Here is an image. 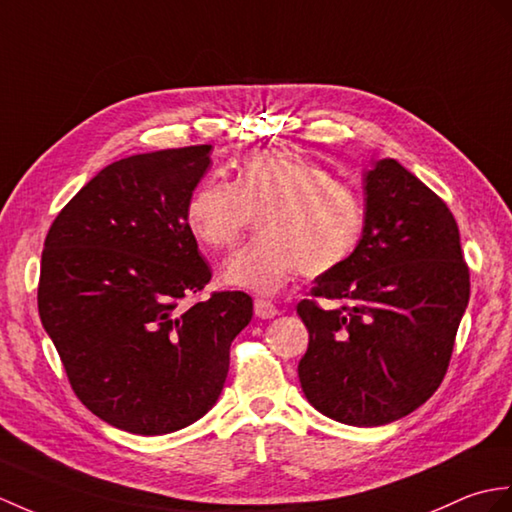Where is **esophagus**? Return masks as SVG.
Returning a JSON list of instances; mask_svg holds the SVG:
<instances>
[{
	"label": "esophagus",
	"instance_id": "1",
	"mask_svg": "<svg viewBox=\"0 0 512 512\" xmlns=\"http://www.w3.org/2000/svg\"><path fill=\"white\" fill-rule=\"evenodd\" d=\"M279 314V310L270 301L264 299H255V316L257 318H275Z\"/></svg>",
	"mask_w": 512,
	"mask_h": 512
}]
</instances>
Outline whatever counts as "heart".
Segmentation results:
<instances>
[{
	"instance_id": "b5f03b06",
	"label": "heart",
	"mask_w": 512,
	"mask_h": 512,
	"mask_svg": "<svg viewBox=\"0 0 512 512\" xmlns=\"http://www.w3.org/2000/svg\"><path fill=\"white\" fill-rule=\"evenodd\" d=\"M259 218V233L222 270L233 288L272 294L303 270L318 277L340 268L358 248L366 211L347 183L299 154L264 150L246 157L235 183L211 176L185 207L187 229L216 253L231 251Z\"/></svg>"
}]
</instances>
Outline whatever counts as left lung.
<instances>
[{"mask_svg":"<svg viewBox=\"0 0 512 512\" xmlns=\"http://www.w3.org/2000/svg\"><path fill=\"white\" fill-rule=\"evenodd\" d=\"M364 194L355 253L296 305L310 331L299 379L325 417L375 427L441 386L469 303V268L451 211L401 163L377 161ZM318 298L337 307L320 308Z\"/></svg>","mask_w":512,"mask_h":512,"instance_id":"1","label":"left lung"}]
</instances>
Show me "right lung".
I'll list each match as a JSON object with an SVG mask.
<instances>
[{
  "instance_id": "right-lung-1",
  "label": "right lung",
  "mask_w": 512,
  "mask_h": 512,
  "mask_svg": "<svg viewBox=\"0 0 512 512\" xmlns=\"http://www.w3.org/2000/svg\"><path fill=\"white\" fill-rule=\"evenodd\" d=\"M211 146L159 150L106 165L45 237L39 316L69 384L113 427L157 436L218 401L233 338L251 323L246 292H213L185 207Z\"/></svg>"
}]
</instances>
